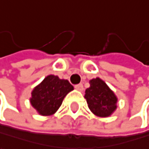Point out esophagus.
<instances>
[{"mask_svg":"<svg viewBox=\"0 0 149 149\" xmlns=\"http://www.w3.org/2000/svg\"><path fill=\"white\" fill-rule=\"evenodd\" d=\"M75 88L79 91H82L83 90V85L82 84H78L75 86Z\"/></svg>","mask_w":149,"mask_h":149,"instance_id":"34e87169","label":"esophagus"}]
</instances>
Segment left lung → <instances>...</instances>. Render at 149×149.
Returning a JSON list of instances; mask_svg holds the SVG:
<instances>
[{"label": "left lung", "instance_id": "left-lung-1", "mask_svg": "<svg viewBox=\"0 0 149 149\" xmlns=\"http://www.w3.org/2000/svg\"><path fill=\"white\" fill-rule=\"evenodd\" d=\"M90 87L85 91L90 111L96 116L105 118L111 116L117 109L118 98L114 92L100 78L89 80Z\"/></svg>", "mask_w": 149, "mask_h": 149}]
</instances>
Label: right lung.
I'll return each instance as SVG.
<instances>
[{
  "label": "right lung",
  "instance_id": "obj_1",
  "mask_svg": "<svg viewBox=\"0 0 149 149\" xmlns=\"http://www.w3.org/2000/svg\"><path fill=\"white\" fill-rule=\"evenodd\" d=\"M73 89L67 79L51 74L34 88L29 101L40 115L50 116L57 112L64 97Z\"/></svg>",
  "mask_w": 149,
  "mask_h": 149
}]
</instances>
